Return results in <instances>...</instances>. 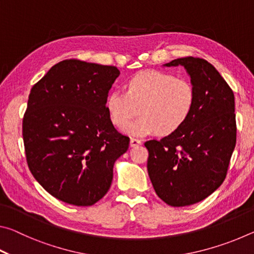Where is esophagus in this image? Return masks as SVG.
Wrapping results in <instances>:
<instances>
[{"label":"esophagus","mask_w":254,"mask_h":254,"mask_svg":"<svg viewBox=\"0 0 254 254\" xmlns=\"http://www.w3.org/2000/svg\"><path fill=\"white\" fill-rule=\"evenodd\" d=\"M130 144H131V147H137V145L141 144V140L137 139V137H131Z\"/></svg>","instance_id":"34e87169"}]
</instances>
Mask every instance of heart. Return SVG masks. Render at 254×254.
I'll return each mask as SVG.
<instances>
[{
	"instance_id": "b5f03b06",
	"label": "heart",
	"mask_w": 254,
	"mask_h": 254,
	"mask_svg": "<svg viewBox=\"0 0 254 254\" xmlns=\"http://www.w3.org/2000/svg\"><path fill=\"white\" fill-rule=\"evenodd\" d=\"M196 91L186 78L159 70H144L131 77L126 91H113L106 100L112 123L125 127L139 109L141 117L124 130L130 134L147 135L158 132L170 135L188 121L194 111Z\"/></svg>"
}]
</instances>
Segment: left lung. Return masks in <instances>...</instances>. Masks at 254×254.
Wrapping results in <instances>:
<instances>
[{
  "label": "left lung",
  "instance_id": "1",
  "mask_svg": "<svg viewBox=\"0 0 254 254\" xmlns=\"http://www.w3.org/2000/svg\"><path fill=\"white\" fill-rule=\"evenodd\" d=\"M182 65L196 91L194 111L174 134L144 143L148 174L166 204L183 207L205 199L226 178L236 143L234 93L205 59L184 57L166 64Z\"/></svg>",
  "mask_w": 254,
  "mask_h": 254
}]
</instances>
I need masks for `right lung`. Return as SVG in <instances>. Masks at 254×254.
<instances>
[{
	"instance_id": "right-lung-1",
	"label": "right lung",
	"mask_w": 254,
	"mask_h": 254,
	"mask_svg": "<svg viewBox=\"0 0 254 254\" xmlns=\"http://www.w3.org/2000/svg\"><path fill=\"white\" fill-rule=\"evenodd\" d=\"M115 66L63 60L30 92L22 121L25 158L33 177L55 198L92 206L109 191L115 160L130 137L114 127L107 94Z\"/></svg>"
}]
</instances>
